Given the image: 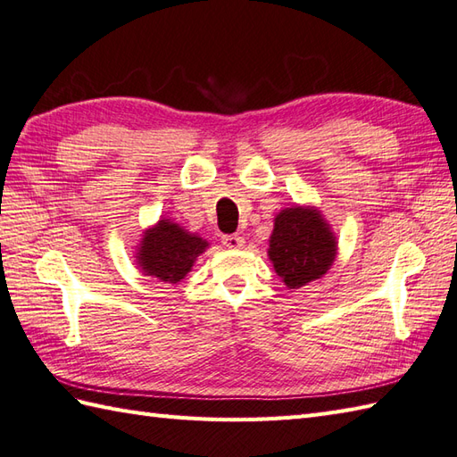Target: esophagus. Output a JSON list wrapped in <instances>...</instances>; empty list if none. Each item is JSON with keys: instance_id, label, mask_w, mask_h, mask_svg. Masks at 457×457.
Instances as JSON below:
<instances>
[{"instance_id": "obj_1", "label": "esophagus", "mask_w": 457, "mask_h": 457, "mask_svg": "<svg viewBox=\"0 0 457 457\" xmlns=\"http://www.w3.org/2000/svg\"><path fill=\"white\" fill-rule=\"evenodd\" d=\"M222 245H225L227 248H242L245 246V237L227 235V237H222Z\"/></svg>"}]
</instances>
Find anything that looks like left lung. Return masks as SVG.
<instances>
[{"mask_svg": "<svg viewBox=\"0 0 457 457\" xmlns=\"http://www.w3.org/2000/svg\"><path fill=\"white\" fill-rule=\"evenodd\" d=\"M337 237L317 209L287 207L273 222L268 256L289 289L322 278L337 258Z\"/></svg>", "mask_w": 457, "mask_h": 457, "instance_id": "8db88e82", "label": "left lung"}]
</instances>
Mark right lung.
<instances>
[{
	"mask_svg": "<svg viewBox=\"0 0 457 457\" xmlns=\"http://www.w3.org/2000/svg\"><path fill=\"white\" fill-rule=\"evenodd\" d=\"M207 246L209 242L199 235L187 232L170 219H162L145 230L137 250V263L145 276L164 283H178L187 276Z\"/></svg>",
	"mask_w": 457,
	"mask_h": 457,
	"instance_id": "right-lung-1",
	"label": "right lung"
}]
</instances>
